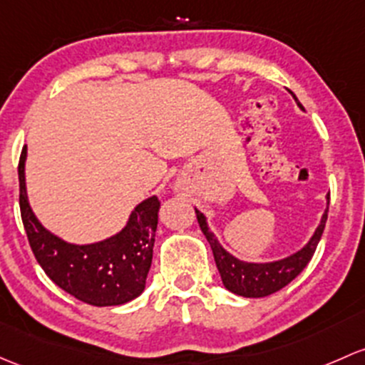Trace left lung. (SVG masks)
Listing matches in <instances>:
<instances>
[{
	"instance_id": "8db88e82",
	"label": "left lung",
	"mask_w": 365,
	"mask_h": 365,
	"mask_svg": "<svg viewBox=\"0 0 365 365\" xmlns=\"http://www.w3.org/2000/svg\"><path fill=\"white\" fill-rule=\"evenodd\" d=\"M290 94H292V92H290ZM294 99L295 103H297L299 108L304 110L295 96ZM327 212H329V206L324 212V215H322V220L320 224H318L317 231L313 232V236L309 237V241L301 248V250L292 253V255L285 257V259L273 260V262H245V260H240L234 255H231V253L218 243L215 234L210 231L206 217L195 208L199 227H201L202 234H205L210 247H212L215 264H217V269L218 273H220L222 283H224L225 289L231 290L232 294L243 295V297H266V295L278 292V290H282L283 287L289 285L295 276L308 266V262L312 260L314 250H317V245L318 241H320L322 232H324L325 229Z\"/></svg>"
}]
</instances>
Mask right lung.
Returning a JSON list of instances; mask_svg holds the SVG:
<instances>
[{"instance_id": "obj_1", "label": "right lung", "mask_w": 365, "mask_h": 365, "mask_svg": "<svg viewBox=\"0 0 365 365\" xmlns=\"http://www.w3.org/2000/svg\"><path fill=\"white\" fill-rule=\"evenodd\" d=\"M26 157L19 160V205L26 234L45 274L64 292L92 306H118L145 290L152 264L160 202L155 195L141 201L120 232L89 245L61 240L45 229L31 210L26 190Z\"/></svg>"}]
</instances>
